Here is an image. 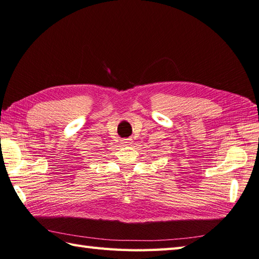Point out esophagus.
<instances>
[{
  "mask_svg": "<svg viewBox=\"0 0 259 259\" xmlns=\"http://www.w3.org/2000/svg\"><path fill=\"white\" fill-rule=\"evenodd\" d=\"M122 143H123V144H125V145H130L131 140H122Z\"/></svg>",
  "mask_w": 259,
  "mask_h": 259,
  "instance_id": "1",
  "label": "esophagus"
}]
</instances>
